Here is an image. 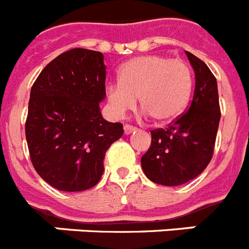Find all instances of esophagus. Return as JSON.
<instances>
[{"instance_id": "obj_1", "label": "esophagus", "mask_w": 249, "mask_h": 249, "mask_svg": "<svg viewBox=\"0 0 249 249\" xmlns=\"http://www.w3.org/2000/svg\"><path fill=\"white\" fill-rule=\"evenodd\" d=\"M123 129H124V135H131L132 132H135L136 128L133 126H128V124H126V126L123 127Z\"/></svg>"}]
</instances>
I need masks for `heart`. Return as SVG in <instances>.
I'll list each match as a JSON object with an SVG mask.
<instances>
[{"instance_id": "1", "label": "heart", "mask_w": 249, "mask_h": 249, "mask_svg": "<svg viewBox=\"0 0 249 249\" xmlns=\"http://www.w3.org/2000/svg\"><path fill=\"white\" fill-rule=\"evenodd\" d=\"M120 82L106 89L111 111L122 117L135 108L138 97L144 114L168 122L183 111L192 91V73L182 59L160 54L136 57L118 70Z\"/></svg>"}]
</instances>
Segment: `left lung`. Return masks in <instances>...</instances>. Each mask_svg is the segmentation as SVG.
<instances>
[{
	"label": "left lung",
	"mask_w": 249,
	"mask_h": 249,
	"mask_svg": "<svg viewBox=\"0 0 249 249\" xmlns=\"http://www.w3.org/2000/svg\"><path fill=\"white\" fill-rule=\"evenodd\" d=\"M186 54L196 76L190 108L166 129L151 131V146L141 158L147 178L162 186H179L203 172L212 160L221 120L215 77L202 59L188 51Z\"/></svg>",
	"instance_id": "left-lung-1"
}]
</instances>
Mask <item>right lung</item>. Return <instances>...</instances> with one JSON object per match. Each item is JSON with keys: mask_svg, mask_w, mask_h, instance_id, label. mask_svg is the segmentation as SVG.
Segmentation results:
<instances>
[{"mask_svg": "<svg viewBox=\"0 0 249 249\" xmlns=\"http://www.w3.org/2000/svg\"><path fill=\"white\" fill-rule=\"evenodd\" d=\"M106 66L97 51L73 48L51 61L31 89L26 140L31 162L48 184L65 192L96 186L107 149L122 123L103 120Z\"/></svg>", "mask_w": 249, "mask_h": 249, "instance_id": "obj_1", "label": "right lung"}]
</instances>
